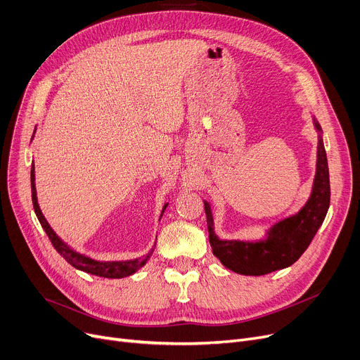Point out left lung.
I'll return each instance as SVG.
<instances>
[{"mask_svg":"<svg viewBox=\"0 0 360 360\" xmlns=\"http://www.w3.org/2000/svg\"><path fill=\"white\" fill-rule=\"evenodd\" d=\"M312 122L318 131V147L311 195L296 214L274 223L266 238L259 240L220 239L214 232L212 204L204 201L212 250L226 269L243 276H262L286 269L307 251L323 224L330 207V174L323 129L315 117H312Z\"/></svg>","mask_w":360,"mask_h":360,"instance_id":"obj_1","label":"left lung"}]
</instances>
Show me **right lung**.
I'll return each instance as SVG.
<instances>
[{
	"label": "right lung",
	"instance_id": "add662e5",
	"mask_svg": "<svg viewBox=\"0 0 360 360\" xmlns=\"http://www.w3.org/2000/svg\"><path fill=\"white\" fill-rule=\"evenodd\" d=\"M30 182H32V201H33V209L34 213L37 216V220L41 221L44 231L46 232L49 240L52 242L53 248L56 250L68 264L74 269L82 270L84 273L93 274V276H98V277H106V278H122L127 276L134 274L137 270H140L144 264L148 261L151 252V250L146 257L143 258H136V259H127V261H98V259H93L90 257H86L77 251H74L72 248H70L68 245L53 232V229L49 226V223L46 221L45 216L42 214L41 209H39V204H37V197H36V184H34V165L32 163V170H30ZM167 202L163 205L162 209V214L166 210ZM160 214V217H162Z\"/></svg>",
	"mask_w": 360,
	"mask_h": 360
}]
</instances>
